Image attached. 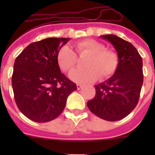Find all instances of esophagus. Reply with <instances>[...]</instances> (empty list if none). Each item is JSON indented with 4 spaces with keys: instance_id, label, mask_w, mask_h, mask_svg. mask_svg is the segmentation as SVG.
<instances>
[{
    "instance_id": "1",
    "label": "esophagus",
    "mask_w": 155,
    "mask_h": 155,
    "mask_svg": "<svg viewBox=\"0 0 155 155\" xmlns=\"http://www.w3.org/2000/svg\"><path fill=\"white\" fill-rule=\"evenodd\" d=\"M82 87H83V85H82V84H77V88H78V90H80Z\"/></svg>"
}]
</instances>
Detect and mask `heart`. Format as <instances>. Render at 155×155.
<instances>
[{"mask_svg": "<svg viewBox=\"0 0 155 155\" xmlns=\"http://www.w3.org/2000/svg\"><path fill=\"white\" fill-rule=\"evenodd\" d=\"M75 51L80 57L88 56L84 63L87 68L74 70L70 73V78L77 83H88L98 78H110L116 72L119 65L118 54L113 50L105 49L102 42L93 39H85L74 45ZM57 63L64 72H69L78 61L76 53L68 46H64L57 53Z\"/></svg>", "mask_w": 155, "mask_h": 155, "instance_id": "b5f03b06", "label": "heart"}]
</instances>
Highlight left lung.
I'll list each match as a JSON object with an SVG mask.
<instances>
[{"mask_svg": "<svg viewBox=\"0 0 155 155\" xmlns=\"http://www.w3.org/2000/svg\"><path fill=\"white\" fill-rule=\"evenodd\" d=\"M101 37L114 46L119 65L110 78L94 86L95 95L87 105L99 118L117 121L128 116L137 105L143 81V61L130 42L115 35Z\"/></svg>", "mask_w": 155, "mask_h": 155, "instance_id": "8db88e82", "label": "left lung"}]
</instances>
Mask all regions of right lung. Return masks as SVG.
<instances>
[{"label":"right lung","instance_id":"add662e5","mask_svg":"<svg viewBox=\"0 0 155 155\" xmlns=\"http://www.w3.org/2000/svg\"><path fill=\"white\" fill-rule=\"evenodd\" d=\"M68 38H47L28 45L15 59L12 78L16 105L27 118L46 123L61 114L77 85L61 72L57 53Z\"/></svg>","mask_w":155,"mask_h":155}]
</instances>
